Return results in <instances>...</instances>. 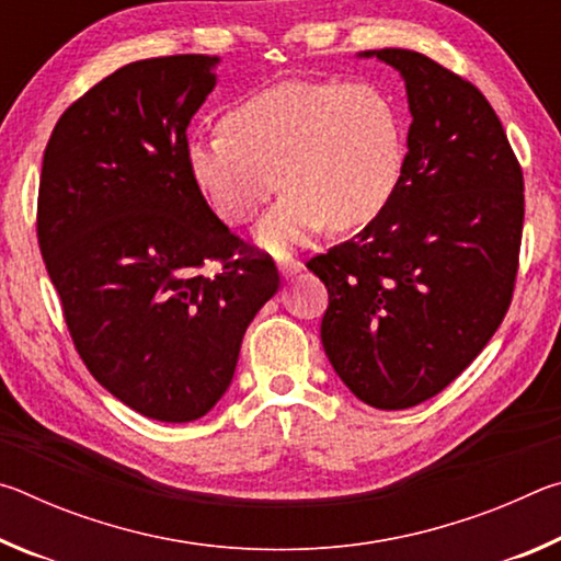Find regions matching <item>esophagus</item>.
Here are the masks:
<instances>
[{
  "instance_id": "obj_1",
  "label": "esophagus",
  "mask_w": 561,
  "mask_h": 561,
  "mask_svg": "<svg viewBox=\"0 0 561 561\" xmlns=\"http://www.w3.org/2000/svg\"><path fill=\"white\" fill-rule=\"evenodd\" d=\"M277 270H279V274H282L284 279H291L294 274L301 272V262L291 260V257H279L277 260Z\"/></svg>"
}]
</instances>
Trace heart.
Listing matches in <instances>:
<instances>
[{
	"mask_svg": "<svg viewBox=\"0 0 561 561\" xmlns=\"http://www.w3.org/2000/svg\"><path fill=\"white\" fill-rule=\"evenodd\" d=\"M222 133L190 136L187 170L227 225H242L270 201L257 242L284 252L329 225L364 227L401 183V116L368 83L284 81L252 93L222 116Z\"/></svg>",
	"mask_w": 561,
	"mask_h": 561,
	"instance_id": "obj_1",
	"label": "heart"
}]
</instances>
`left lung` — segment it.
<instances>
[{
	"label": "left lung",
	"instance_id": "8db88e82",
	"mask_svg": "<svg viewBox=\"0 0 561 561\" xmlns=\"http://www.w3.org/2000/svg\"><path fill=\"white\" fill-rule=\"evenodd\" d=\"M405 83L411 128L391 203L354 240L309 260L327 284L321 344L381 411L428 401L485 348L515 289L522 170L488 99L428 56L360 51Z\"/></svg>",
	"mask_w": 561,
	"mask_h": 561
}]
</instances>
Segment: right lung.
Segmentation results:
<instances>
[{
  "label": "right lung",
  "instance_id": "add662e5",
  "mask_svg": "<svg viewBox=\"0 0 561 561\" xmlns=\"http://www.w3.org/2000/svg\"><path fill=\"white\" fill-rule=\"evenodd\" d=\"M220 56L133 61L71 103L44 150L42 257L93 378L133 411L190 423L232 383L242 336L279 289L205 203L187 126ZM207 259L224 270L197 275Z\"/></svg>",
  "mask_w": 561,
  "mask_h": 561
}]
</instances>
